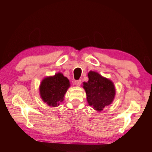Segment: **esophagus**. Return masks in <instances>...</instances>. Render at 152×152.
<instances>
[{
	"label": "esophagus",
	"mask_w": 152,
	"mask_h": 152,
	"mask_svg": "<svg viewBox=\"0 0 152 152\" xmlns=\"http://www.w3.org/2000/svg\"><path fill=\"white\" fill-rule=\"evenodd\" d=\"M81 82H82L81 80H75V81H74V84H75L76 86H80Z\"/></svg>",
	"instance_id": "1"
}]
</instances>
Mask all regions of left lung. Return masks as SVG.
I'll return each instance as SVG.
<instances>
[{
    "mask_svg": "<svg viewBox=\"0 0 152 152\" xmlns=\"http://www.w3.org/2000/svg\"><path fill=\"white\" fill-rule=\"evenodd\" d=\"M88 76V81L83 82L87 101L94 110L101 111L104 107L111 104L114 100V84L109 79L94 71H90Z\"/></svg>",
    "mask_w": 152,
    "mask_h": 152,
    "instance_id": "8db88e82",
    "label": "left lung"
}]
</instances>
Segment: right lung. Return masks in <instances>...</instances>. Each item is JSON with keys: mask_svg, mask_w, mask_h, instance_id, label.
<instances>
[{"mask_svg": "<svg viewBox=\"0 0 152 152\" xmlns=\"http://www.w3.org/2000/svg\"><path fill=\"white\" fill-rule=\"evenodd\" d=\"M70 86L69 80L61 73L46 77L39 86L41 98L49 106L58 107L64 101V95Z\"/></svg>", "mask_w": 152, "mask_h": 152, "instance_id": "obj_1", "label": "right lung"}]
</instances>
